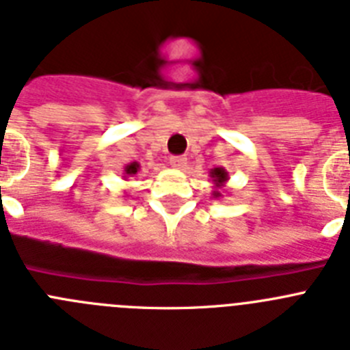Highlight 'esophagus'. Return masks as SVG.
Listing matches in <instances>:
<instances>
[{
    "mask_svg": "<svg viewBox=\"0 0 350 350\" xmlns=\"http://www.w3.org/2000/svg\"><path fill=\"white\" fill-rule=\"evenodd\" d=\"M170 163H172L173 168L184 170L185 166H187V157H184V156H172V157H170Z\"/></svg>",
    "mask_w": 350,
    "mask_h": 350,
    "instance_id": "obj_1",
    "label": "esophagus"
}]
</instances>
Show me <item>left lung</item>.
I'll return each mask as SVG.
<instances>
[{
  "label": "left lung",
  "mask_w": 350,
  "mask_h": 350,
  "mask_svg": "<svg viewBox=\"0 0 350 350\" xmlns=\"http://www.w3.org/2000/svg\"><path fill=\"white\" fill-rule=\"evenodd\" d=\"M210 178H212L213 184V193L212 198H221L222 196V189H224L226 182L230 180V173L226 172L224 168H213L210 170Z\"/></svg>",
  "instance_id": "left-lung-1"
}]
</instances>
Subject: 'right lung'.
I'll list each match as a JSON object with an SVG mask.
<instances>
[{
	"instance_id": "right-lung-1",
	"label": "right lung",
	"mask_w": 350,
	"mask_h": 350,
	"mask_svg": "<svg viewBox=\"0 0 350 350\" xmlns=\"http://www.w3.org/2000/svg\"><path fill=\"white\" fill-rule=\"evenodd\" d=\"M138 172H140V163H137V161H133V163L126 165L124 166V180H128L129 177H135Z\"/></svg>"
}]
</instances>
